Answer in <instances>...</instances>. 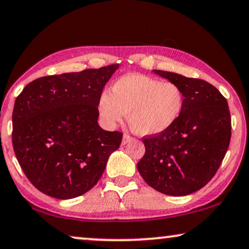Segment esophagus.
<instances>
[{
    "label": "esophagus",
    "mask_w": 249,
    "mask_h": 249,
    "mask_svg": "<svg viewBox=\"0 0 249 249\" xmlns=\"http://www.w3.org/2000/svg\"><path fill=\"white\" fill-rule=\"evenodd\" d=\"M132 140V137L129 136L128 133H124V138H122V145H127L129 142H131Z\"/></svg>",
    "instance_id": "obj_1"
}]
</instances>
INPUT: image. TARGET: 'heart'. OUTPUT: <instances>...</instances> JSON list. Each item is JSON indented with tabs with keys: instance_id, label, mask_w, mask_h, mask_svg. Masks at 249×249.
<instances>
[{
	"instance_id": "b5f03b06",
	"label": "heart",
	"mask_w": 249,
	"mask_h": 249,
	"mask_svg": "<svg viewBox=\"0 0 249 249\" xmlns=\"http://www.w3.org/2000/svg\"><path fill=\"white\" fill-rule=\"evenodd\" d=\"M183 107L184 93L178 84L140 74L118 78L99 101L104 124L114 125L128 113L131 130L142 136L166 131L178 120Z\"/></svg>"
}]
</instances>
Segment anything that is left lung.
<instances>
[{
    "instance_id": "1",
    "label": "left lung",
    "mask_w": 249,
    "mask_h": 249,
    "mask_svg": "<svg viewBox=\"0 0 249 249\" xmlns=\"http://www.w3.org/2000/svg\"><path fill=\"white\" fill-rule=\"evenodd\" d=\"M184 93L178 120L158 135L143 137L145 155L137 168L149 186L172 196L196 192L210 182L228 149V102L213 85L172 71H153Z\"/></svg>"
}]
</instances>
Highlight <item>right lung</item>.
Masks as SVG:
<instances>
[{"instance_id": "obj_1", "label": "right lung", "mask_w": 249, "mask_h": 249, "mask_svg": "<svg viewBox=\"0 0 249 249\" xmlns=\"http://www.w3.org/2000/svg\"><path fill=\"white\" fill-rule=\"evenodd\" d=\"M119 64L44 76L23 89L14 103L12 143L35 187L60 200L77 197L102 176L122 133L98 124L99 101Z\"/></svg>"}]
</instances>
